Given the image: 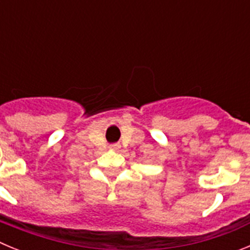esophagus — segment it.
<instances>
[{"instance_id":"esophagus-1","label":"esophagus","mask_w":250,"mask_h":250,"mask_svg":"<svg viewBox=\"0 0 250 250\" xmlns=\"http://www.w3.org/2000/svg\"><path fill=\"white\" fill-rule=\"evenodd\" d=\"M112 147H114V149H118V147H119V145L116 144V145H114V146H112Z\"/></svg>"}]
</instances>
